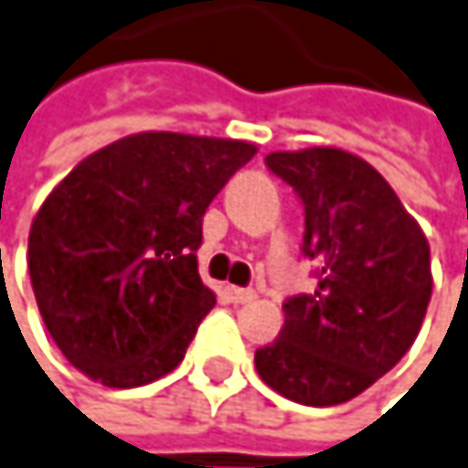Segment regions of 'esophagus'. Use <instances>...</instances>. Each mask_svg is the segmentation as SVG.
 I'll return each mask as SVG.
<instances>
[{
    "label": "esophagus",
    "mask_w": 468,
    "mask_h": 468,
    "mask_svg": "<svg viewBox=\"0 0 468 468\" xmlns=\"http://www.w3.org/2000/svg\"><path fill=\"white\" fill-rule=\"evenodd\" d=\"M227 296H229V303H236V305H247L252 303V299L258 296L252 288H239V285H229L227 288Z\"/></svg>",
    "instance_id": "34e87169"
}]
</instances>
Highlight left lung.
Masks as SVG:
<instances>
[{
	"label": "left lung",
	"mask_w": 468,
	"mask_h": 468,
	"mask_svg": "<svg viewBox=\"0 0 468 468\" xmlns=\"http://www.w3.org/2000/svg\"><path fill=\"white\" fill-rule=\"evenodd\" d=\"M266 165L305 207L316 291L285 299V327L255 352V369L299 405H338L416 341L432 293L430 247L380 172L344 149L271 152Z\"/></svg>",
	"instance_id": "left-lung-1"
}]
</instances>
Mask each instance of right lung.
<instances>
[{"label":"right lung","instance_id":"1","mask_svg":"<svg viewBox=\"0 0 468 468\" xmlns=\"http://www.w3.org/2000/svg\"><path fill=\"white\" fill-rule=\"evenodd\" d=\"M255 146L141 133L49 194L29 229V280L66 360L111 388L146 386L186 357L216 305L197 271L202 218Z\"/></svg>","mask_w":468,"mask_h":468}]
</instances>
